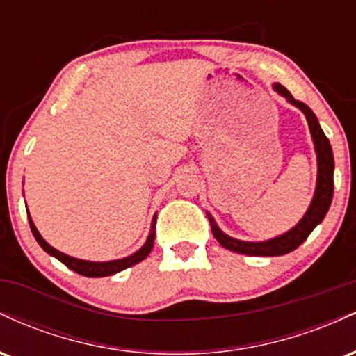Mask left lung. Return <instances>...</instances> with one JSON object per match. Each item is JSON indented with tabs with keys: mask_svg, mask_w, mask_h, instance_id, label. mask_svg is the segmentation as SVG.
Instances as JSON below:
<instances>
[{
	"mask_svg": "<svg viewBox=\"0 0 356 356\" xmlns=\"http://www.w3.org/2000/svg\"><path fill=\"white\" fill-rule=\"evenodd\" d=\"M273 88H275L280 95H283L289 104L300 108L301 112L305 113L306 120H308L309 132H312L314 150H316V159H318L316 189H314L313 201L309 204L308 211H306V214L301 218L300 222H298L293 229L284 232V234L277 236V238L259 241V243L239 241V239L231 238V236L224 234V232L218 227V224H216L214 218L207 212L212 234H214V238L219 241L220 246L229 249V251L239 252V254L283 256V254H288V252L295 251V249L298 246H301V244L306 241V238L312 234L314 227L325 219L326 212H328L330 204H332V199H333V170H334L333 150H332V145H330V140L325 136V132L321 130L320 122H318V118L313 113V110L306 104H303V102L293 99L291 93H289L283 85L275 83L273 85Z\"/></svg>",
	"mask_w": 356,
	"mask_h": 356,
	"instance_id": "1",
	"label": "left lung"
}]
</instances>
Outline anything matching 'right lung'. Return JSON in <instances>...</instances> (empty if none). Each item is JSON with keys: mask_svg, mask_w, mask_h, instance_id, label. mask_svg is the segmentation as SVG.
<instances>
[{"mask_svg": "<svg viewBox=\"0 0 356 356\" xmlns=\"http://www.w3.org/2000/svg\"><path fill=\"white\" fill-rule=\"evenodd\" d=\"M155 219H157V214H155L154 219H152V227H150L149 238H147L145 244L140 249H138V251H136V252H134V254H130V256H127V257H122V259L105 261V263H95V261H83V259H76V257H72V256H68V254H63V252H60L58 249H55L53 246H50V244H48L47 241L42 238V234H40L38 229H36V226L33 224V219L30 218V212H28V220H30L31 232H33L35 239L38 241L40 246H42L44 251L48 252V254L55 256L56 259L61 261V263H63L65 266L70 268L72 271L79 273V275L87 276V277H104V276L115 275V273L124 271V269L134 266V264L140 263L142 259H145V257L150 254V251H152V248H154Z\"/></svg>", "mask_w": 356, "mask_h": 356, "instance_id": "obj_1", "label": "right lung"}]
</instances>
